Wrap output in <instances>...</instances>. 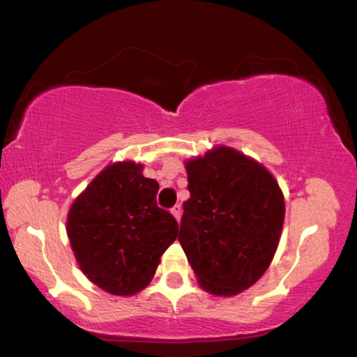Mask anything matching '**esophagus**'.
<instances>
[{
    "label": "esophagus",
    "mask_w": 357,
    "mask_h": 357,
    "mask_svg": "<svg viewBox=\"0 0 357 357\" xmlns=\"http://www.w3.org/2000/svg\"><path fill=\"white\" fill-rule=\"evenodd\" d=\"M170 211H172V215L175 216V220L180 221V216H182V206H180V205H175Z\"/></svg>",
    "instance_id": "1"
}]
</instances>
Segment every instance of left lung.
Segmentation results:
<instances>
[{
    "label": "left lung",
    "instance_id": "obj_1",
    "mask_svg": "<svg viewBox=\"0 0 357 357\" xmlns=\"http://www.w3.org/2000/svg\"><path fill=\"white\" fill-rule=\"evenodd\" d=\"M190 198L178 241L208 294L233 297L271 266L284 226V193L269 170L228 146L185 160Z\"/></svg>",
    "mask_w": 357,
    "mask_h": 357
}]
</instances>
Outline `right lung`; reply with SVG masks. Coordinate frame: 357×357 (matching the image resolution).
Segmentation results:
<instances>
[{"label":"right lung","mask_w":357,"mask_h":357,"mask_svg":"<svg viewBox=\"0 0 357 357\" xmlns=\"http://www.w3.org/2000/svg\"><path fill=\"white\" fill-rule=\"evenodd\" d=\"M132 160L106 165L72 203L67 236L88 280L111 295L146 289L178 225L157 206L159 183Z\"/></svg>","instance_id":"1"}]
</instances>
